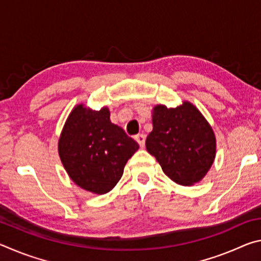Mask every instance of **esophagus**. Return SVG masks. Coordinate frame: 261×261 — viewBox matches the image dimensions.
I'll list each match as a JSON object with an SVG mask.
<instances>
[{"mask_svg": "<svg viewBox=\"0 0 261 261\" xmlns=\"http://www.w3.org/2000/svg\"><path fill=\"white\" fill-rule=\"evenodd\" d=\"M135 140L139 144V146L143 148L145 146V136L144 135H137L135 137Z\"/></svg>", "mask_w": 261, "mask_h": 261, "instance_id": "esophagus-1", "label": "esophagus"}]
</instances>
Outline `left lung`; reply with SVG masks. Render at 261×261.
Listing matches in <instances>:
<instances>
[{"label": "left lung", "mask_w": 261, "mask_h": 261, "mask_svg": "<svg viewBox=\"0 0 261 261\" xmlns=\"http://www.w3.org/2000/svg\"><path fill=\"white\" fill-rule=\"evenodd\" d=\"M152 124L146 148L163 173L184 187L200 182L216 154L213 127L200 110L190 101L175 108L156 105L152 109Z\"/></svg>", "instance_id": "left-lung-1"}]
</instances>
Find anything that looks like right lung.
Here are the masks:
<instances>
[{"label": "right lung", "instance_id": "obj_1", "mask_svg": "<svg viewBox=\"0 0 261 261\" xmlns=\"http://www.w3.org/2000/svg\"><path fill=\"white\" fill-rule=\"evenodd\" d=\"M136 141L110 122L108 107L72 108L59 139V155L72 182L94 194H105L121 179Z\"/></svg>", "mask_w": 261, "mask_h": 261}]
</instances>
